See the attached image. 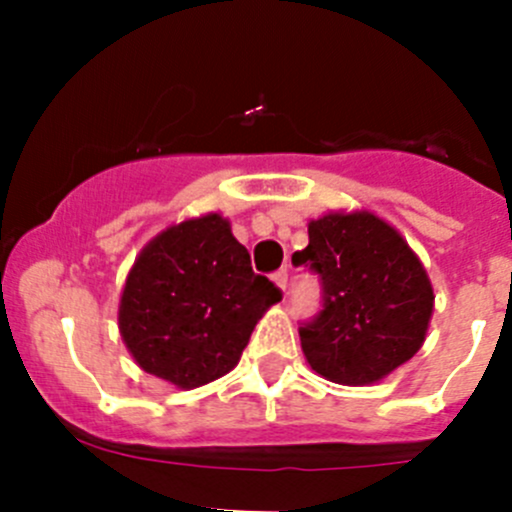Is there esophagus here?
Masks as SVG:
<instances>
[{"label":"esophagus","instance_id":"obj_1","mask_svg":"<svg viewBox=\"0 0 512 512\" xmlns=\"http://www.w3.org/2000/svg\"><path fill=\"white\" fill-rule=\"evenodd\" d=\"M272 280H275V285L282 289V292H285L287 289V280H289V275H287V270H277L275 275H272Z\"/></svg>","mask_w":512,"mask_h":512}]
</instances>
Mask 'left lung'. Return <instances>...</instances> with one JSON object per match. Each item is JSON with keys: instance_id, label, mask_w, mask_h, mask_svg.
Returning <instances> with one entry per match:
<instances>
[{"instance_id": "1", "label": "left lung", "mask_w": 512, "mask_h": 512, "mask_svg": "<svg viewBox=\"0 0 512 512\" xmlns=\"http://www.w3.org/2000/svg\"><path fill=\"white\" fill-rule=\"evenodd\" d=\"M322 282V309L299 327L302 352L324 379L381 381L421 349L433 287L409 242L374 213H329L309 223L292 255Z\"/></svg>"}]
</instances>
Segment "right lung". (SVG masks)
I'll list each match as a JSON object with an SVG mask.
<instances>
[{"label": "right lung", "instance_id": "add662e5", "mask_svg": "<svg viewBox=\"0 0 512 512\" xmlns=\"http://www.w3.org/2000/svg\"><path fill=\"white\" fill-rule=\"evenodd\" d=\"M282 292L255 275L250 252L218 213L153 237L126 277L118 329L148 374L198 389L235 369L262 314Z\"/></svg>", "mask_w": 512, "mask_h": 512}]
</instances>
